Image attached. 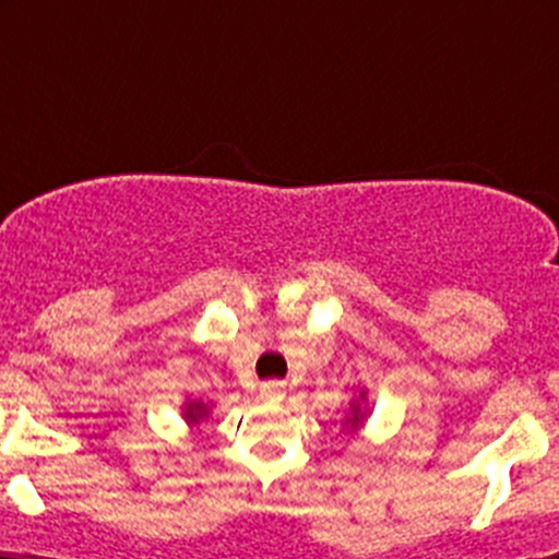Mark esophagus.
Wrapping results in <instances>:
<instances>
[{
    "mask_svg": "<svg viewBox=\"0 0 559 559\" xmlns=\"http://www.w3.org/2000/svg\"><path fill=\"white\" fill-rule=\"evenodd\" d=\"M259 394H262L264 400H270V403H273V400L284 397V384H281V381H264V384L259 386Z\"/></svg>",
    "mask_w": 559,
    "mask_h": 559,
    "instance_id": "1",
    "label": "esophagus"
}]
</instances>
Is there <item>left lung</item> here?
Wrapping results in <instances>:
<instances>
[{
    "instance_id": "1",
    "label": "left lung",
    "mask_w": 559,
    "mask_h": 559,
    "mask_svg": "<svg viewBox=\"0 0 559 559\" xmlns=\"http://www.w3.org/2000/svg\"><path fill=\"white\" fill-rule=\"evenodd\" d=\"M354 425H357V416H354Z\"/></svg>"
}]
</instances>
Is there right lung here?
Wrapping results in <instances>:
<instances>
[{"label": "right lung", "mask_w": 559, "mask_h": 559, "mask_svg": "<svg viewBox=\"0 0 559 559\" xmlns=\"http://www.w3.org/2000/svg\"><path fill=\"white\" fill-rule=\"evenodd\" d=\"M202 414H205V411H202V405H189V411H186V416H189V419H200Z\"/></svg>", "instance_id": "right-lung-1"}]
</instances>
